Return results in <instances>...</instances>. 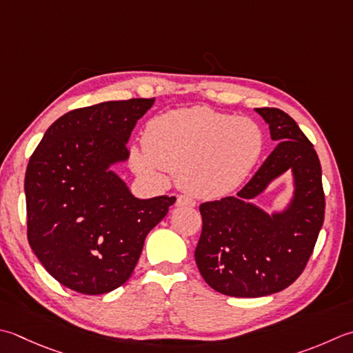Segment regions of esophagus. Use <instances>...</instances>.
<instances>
[{"instance_id": "obj_1", "label": "esophagus", "mask_w": 353, "mask_h": 353, "mask_svg": "<svg viewBox=\"0 0 353 353\" xmlns=\"http://www.w3.org/2000/svg\"><path fill=\"white\" fill-rule=\"evenodd\" d=\"M194 205H196L194 200L188 196H179L176 200V206H179V208H183V206H194Z\"/></svg>"}]
</instances>
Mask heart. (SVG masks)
<instances>
[{
  "mask_svg": "<svg viewBox=\"0 0 353 353\" xmlns=\"http://www.w3.org/2000/svg\"><path fill=\"white\" fill-rule=\"evenodd\" d=\"M263 143V131L251 117L191 107L154 116L143 143L131 145L128 161L141 177L162 182L165 171L176 172L186 191L220 197L245 181Z\"/></svg>",
  "mask_w": 353,
  "mask_h": 353,
  "instance_id": "obj_1",
  "label": "heart"
}]
</instances>
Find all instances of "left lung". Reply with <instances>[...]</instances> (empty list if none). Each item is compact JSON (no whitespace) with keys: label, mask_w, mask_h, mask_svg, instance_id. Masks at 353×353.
<instances>
[{"label":"left lung","mask_w":353,"mask_h":353,"mask_svg":"<svg viewBox=\"0 0 353 353\" xmlns=\"http://www.w3.org/2000/svg\"><path fill=\"white\" fill-rule=\"evenodd\" d=\"M277 141L237 196L200 205L202 234L194 251L203 280L220 294L255 299L280 292L300 277L324 222L321 165L314 145L291 116L255 108ZM289 169L294 192L281 212L252 202Z\"/></svg>","instance_id":"obj_1"}]
</instances>
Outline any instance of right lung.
I'll return each instance as SVG.
<instances>
[{"label":"right lung","mask_w":353,"mask_h":353,"mask_svg":"<svg viewBox=\"0 0 353 353\" xmlns=\"http://www.w3.org/2000/svg\"><path fill=\"white\" fill-rule=\"evenodd\" d=\"M153 99L108 101L54 121L27 165V239L46 271L85 295L133 274L147 234L176 197L137 199L112 170L125 162L136 122Z\"/></svg>","instance_id":"1"}]
</instances>
